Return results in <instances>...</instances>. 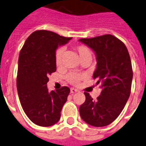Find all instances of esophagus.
Segmentation results:
<instances>
[{"mask_svg":"<svg viewBox=\"0 0 146 146\" xmlns=\"http://www.w3.org/2000/svg\"><path fill=\"white\" fill-rule=\"evenodd\" d=\"M78 92V90H76V89L70 88V92H71V93H76V92Z\"/></svg>","mask_w":146,"mask_h":146,"instance_id":"1","label":"esophagus"}]
</instances>
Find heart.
I'll list each match as a JSON object with an SVG mask.
<instances>
[{
    "label": "heart",
    "mask_w": 146,
    "mask_h": 146,
    "mask_svg": "<svg viewBox=\"0 0 146 146\" xmlns=\"http://www.w3.org/2000/svg\"><path fill=\"white\" fill-rule=\"evenodd\" d=\"M75 50L78 54L81 61L83 62L87 59H92V51L88 47L84 45H78L74 47ZM63 49L59 48L56 50L55 53V64L56 67H60L62 64V58ZM84 78L83 75L78 74V73H70L66 76V79L73 85H78L80 82Z\"/></svg>",
    "instance_id": "obj_1"
}]
</instances>
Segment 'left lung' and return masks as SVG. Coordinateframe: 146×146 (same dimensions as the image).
<instances>
[{"mask_svg": "<svg viewBox=\"0 0 146 146\" xmlns=\"http://www.w3.org/2000/svg\"><path fill=\"white\" fill-rule=\"evenodd\" d=\"M96 52L97 68L93 78L101 84V92L94 100L84 92L86 100L79 107L82 120L96 127L111 123L123 110L130 93L133 71L127 48L111 35L80 39Z\"/></svg>", "mask_w": 146, "mask_h": 146, "instance_id": "1", "label": "left lung"}]
</instances>
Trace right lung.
<instances>
[{
	"mask_svg": "<svg viewBox=\"0 0 146 146\" xmlns=\"http://www.w3.org/2000/svg\"><path fill=\"white\" fill-rule=\"evenodd\" d=\"M71 39L53 31L37 30L27 38L20 50L17 93L26 115L38 126H50L60 119L70 90L64 86L49 92L47 82L49 75L56 70L55 53L58 45H64Z\"/></svg>",
	"mask_w": 146,
	"mask_h": 146,
	"instance_id": "1",
	"label": "right lung"
}]
</instances>
